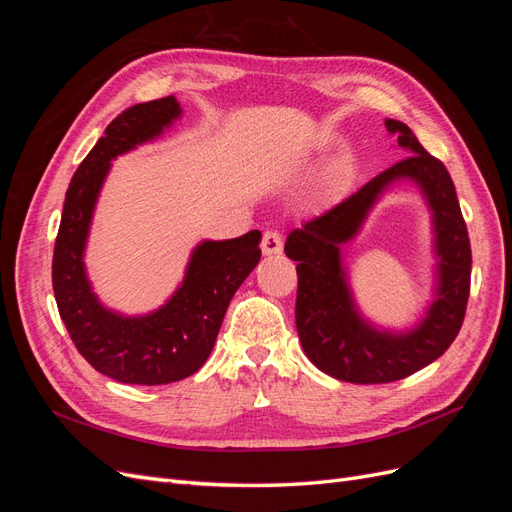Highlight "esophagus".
<instances>
[{"label":"esophagus","instance_id":"esophagus-1","mask_svg":"<svg viewBox=\"0 0 512 512\" xmlns=\"http://www.w3.org/2000/svg\"><path fill=\"white\" fill-rule=\"evenodd\" d=\"M260 247H262V254H265V256L282 254V247H284L282 235H280V232H275V230H267L265 235H262Z\"/></svg>","mask_w":512,"mask_h":512}]
</instances>
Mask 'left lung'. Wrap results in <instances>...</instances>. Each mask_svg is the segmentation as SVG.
Here are the masks:
<instances>
[{
	"instance_id": "8db88e82",
	"label": "left lung",
	"mask_w": 512,
	"mask_h": 512,
	"mask_svg": "<svg viewBox=\"0 0 512 512\" xmlns=\"http://www.w3.org/2000/svg\"><path fill=\"white\" fill-rule=\"evenodd\" d=\"M384 126L412 156L386 168L320 218L292 230L284 247L286 256L297 260L294 320L307 359L324 374L354 384L395 382L436 361L455 342L470 297L472 250L451 175L406 123L386 119ZM401 178L414 180L432 209L439 284L426 318L410 332L391 334L376 330L355 309L341 245L353 238L379 194Z\"/></svg>"
}]
</instances>
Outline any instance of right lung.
<instances>
[{
	"label": "right lung",
	"mask_w": 512,
	"mask_h": 512,
	"mask_svg": "<svg viewBox=\"0 0 512 512\" xmlns=\"http://www.w3.org/2000/svg\"><path fill=\"white\" fill-rule=\"evenodd\" d=\"M179 115L175 96H166L134 104L108 123L70 181L55 239L53 292L59 316L83 359L123 384H168L203 367L232 294L260 260L258 230L228 241L198 243L181 286L160 309L145 316H121L106 309L91 290L83 254L111 160L153 141Z\"/></svg>",
	"instance_id": "1"
}]
</instances>
